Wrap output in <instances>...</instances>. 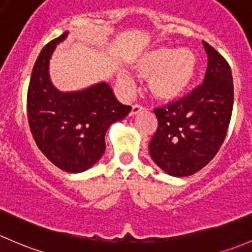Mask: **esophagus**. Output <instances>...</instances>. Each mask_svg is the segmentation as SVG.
<instances>
[{
    "label": "esophagus",
    "mask_w": 252,
    "mask_h": 252,
    "mask_svg": "<svg viewBox=\"0 0 252 252\" xmlns=\"http://www.w3.org/2000/svg\"><path fill=\"white\" fill-rule=\"evenodd\" d=\"M143 110V107H142V105H139V104H133L132 105V109H131V111H129V115H136V114H138L139 111H142Z\"/></svg>",
    "instance_id": "obj_1"
}]
</instances>
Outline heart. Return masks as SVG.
Instances as JSON below:
<instances>
[{
  "mask_svg": "<svg viewBox=\"0 0 252 252\" xmlns=\"http://www.w3.org/2000/svg\"><path fill=\"white\" fill-rule=\"evenodd\" d=\"M131 66L139 76L147 78L149 92L161 100H173L183 95L195 79L198 59L189 49L160 47L141 53L131 61ZM119 82L129 91L131 79L121 72Z\"/></svg>",
  "mask_w": 252,
  "mask_h": 252,
  "instance_id": "b5f03b06",
  "label": "heart"
}]
</instances>
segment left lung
<instances>
[{
	"label": "left lung",
	"instance_id": "1",
	"mask_svg": "<svg viewBox=\"0 0 252 252\" xmlns=\"http://www.w3.org/2000/svg\"><path fill=\"white\" fill-rule=\"evenodd\" d=\"M203 84L177 100L155 108L158 128L149 143L154 162L166 173L184 177L215 158L227 136L234 87L229 64L207 42Z\"/></svg>",
	"mask_w": 252,
	"mask_h": 252
}]
</instances>
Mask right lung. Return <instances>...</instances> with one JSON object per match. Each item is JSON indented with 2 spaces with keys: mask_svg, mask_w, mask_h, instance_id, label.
Segmentation results:
<instances>
[{
  "mask_svg": "<svg viewBox=\"0 0 252 252\" xmlns=\"http://www.w3.org/2000/svg\"><path fill=\"white\" fill-rule=\"evenodd\" d=\"M66 35L48 42L36 59L28 88V121L36 145L52 164L65 172H82L100 159L109 126L123 120L131 107L116 100L105 82L79 92L54 88L49 58Z\"/></svg>",
  "mask_w": 252,
  "mask_h": 252,
  "instance_id": "right-lung-1",
  "label": "right lung"
}]
</instances>
